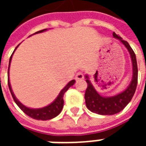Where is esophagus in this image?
<instances>
[{"label":"esophagus","mask_w":146,"mask_h":146,"mask_svg":"<svg viewBox=\"0 0 146 146\" xmlns=\"http://www.w3.org/2000/svg\"><path fill=\"white\" fill-rule=\"evenodd\" d=\"M75 79H76V80H80L84 79V74L80 72V73H78L76 75V76H75Z\"/></svg>","instance_id":"1"}]
</instances>
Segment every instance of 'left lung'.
Returning <instances> with one entry per match:
<instances>
[{"instance_id":"8db88e82","label":"left lung","mask_w":146,"mask_h":146,"mask_svg":"<svg viewBox=\"0 0 146 146\" xmlns=\"http://www.w3.org/2000/svg\"><path fill=\"white\" fill-rule=\"evenodd\" d=\"M113 36L114 38L119 40L128 51L131 60L132 77L129 85L124 91L113 96H103L96 91L90 80L89 76L86 74L84 77L88 84L84 95L86 106L90 111L99 115H113L123 110L135 95L138 83V66L135 52L128 43L123 40L120 36L115 33H113Z\"/></svg>"}]
</instances>
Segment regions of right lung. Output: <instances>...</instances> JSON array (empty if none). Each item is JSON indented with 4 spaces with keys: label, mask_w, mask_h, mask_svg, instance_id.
<instances>
[{
    "label": "right lung",
    "mask_w": 146,
    "mask_h": 146,
    "mask_svg": "<svg viewBox=\"0 0 146 146\" xmlns=\"http://www.w3.org/2000/svg\"><path fill=\"white\" fill-rule=\"evenodd\" d=\"M47 30H48V29L40 30V31H37V32L34 33V34L43 33V32H45V31H47ZM19 45L15 48V49L14 51H13V53H12V54L11 55L10 59H9V65H8V88H9V90H10V92H11V95H12V98L14 99L15 102L17 104L18 106L20 108L21 110H23L27 115H28V116H30V117H32L33 119H37V120H48V119H52V118H54V117L57 116L58 115L61 113V111L62 110L64 104L63 95L64 94H65V92H66L67 90L70 88V87H72V86L75 84L76 80H71V81H70V82L68 83L61 90V92H59V94H58V95L57 96V98H55L51 103H50V104L48 105V106H46L44 107L38 108V109H33V108H30L26 106L25 105H23L22 102H20L19 101V99L15 97L14 92L12 91V88H11V83H10V80H9V69H10V65H11L12 55H13L15 50H16L18 47H19Z\"/></svg>",
    "instance_id": "1"
}]
</instances>
